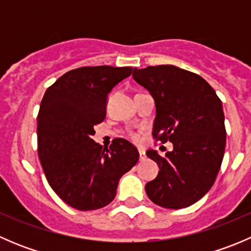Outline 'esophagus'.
Wrapping results in <instances>:
<instances>
[{"instance_id": "1", "label": "esophagus", "mask_w": 251, "mask_h": 251, "mask_svg": "<svg viewBox=\"0 0 251 251\" xmlns=\"http://www.w3.org/2000/svg\"><path fill=\"white\" fill-rule=\"evenodd\" d=\"M138 153H140V161H143L146 159V153L143 151H138Z\"/></svg>"}]
</instances>
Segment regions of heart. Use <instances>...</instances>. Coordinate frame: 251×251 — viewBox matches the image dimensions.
<instances>
[{
	"mask_svg": "<svg viewBox=\"0 0 251 251\" xmlns=\"http://www.w3.org/2000/svg\"><path fill=\"white\" fill-rule=\"evenodd\" d=\"M128 137H130V140L132 142H135V143H138L141 140V136L138 132H130L128 133Z\"/></svg>",
	"mask_w": 251,
	"mask_h": 251,
	"instance_id": "1",
	"label": "heart"
}]
</instances>
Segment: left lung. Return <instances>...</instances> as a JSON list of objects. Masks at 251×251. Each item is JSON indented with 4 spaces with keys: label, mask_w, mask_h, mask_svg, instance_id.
Here are the masks:
<instances>
[{
    "label": "left lung",
    "mask_w": 251,
    "mask_h": 251,
    "mask_svg": "<svg viewBox=\"0 0 251 251\" xmlns=\"http://www.w3.org/2000/svg\"><path fill=\"white\" fill-rule=\"evenodd\" d=\"M132 76L155 102L154 140L174 144L165 156L147 151L160 169L146 184L147 196L166 209L189 206L209 192L221 168L226 147L221 100L203 77L175 65L135 68Z\"/></svg>",
    "instance_id": "left-lung-1"
}]
</instances>
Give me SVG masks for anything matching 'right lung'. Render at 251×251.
<instances>
[{
  "mask_svg": "<svg viewBox=\"0 0 251 251\" xmlns=\"http://www.w3.org/2000/svg\"><path fill=\"white\" fill-rule=\"evenodd\" d=\"M132 74L131 67H82L47 88L37 115V151L48 183L64 203L80 211L115 198L120 177L136 165L137 148L115 138L109 149L92 140L105 118L108 93Z\"/></svg>",
  "mask_w": 251,
  "mask_h": 251,
  "instance_id": "add662e5",
  "label": "right lung"
}]
</instances>
